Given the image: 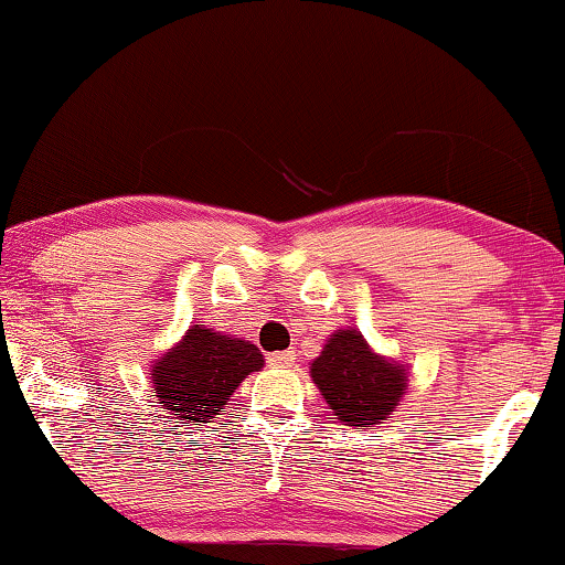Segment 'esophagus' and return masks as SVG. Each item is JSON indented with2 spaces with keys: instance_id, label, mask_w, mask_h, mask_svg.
Masks as SVG:
<instances>
[{
  "instance_id": "34e87169",
  "label": "esophagus",
  "mask_w": 565,
  "mask_h": 565,
  "mask_svg": "<svg viewBox=\"0 0 565 565\" xmlns=\"http://www.w3.org/2000/svg\"><path fill=\"white\" fill-rule=\"evenodd\" d=\"M296 350H285V352H275V354H269V365L273 367H290L292 362H296Z\"/></svg>"
}]
</instances>
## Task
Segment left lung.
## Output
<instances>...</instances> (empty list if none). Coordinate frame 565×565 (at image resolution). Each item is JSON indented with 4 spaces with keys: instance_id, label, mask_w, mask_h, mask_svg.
I'll return each mask as SVG.
<instances>
[{
    "instance_id": "obj_1",
    "label": "left lung",
    "mask_w": 565,
    "mask_h": 565,
    "mask_svg": "<svg viewBox=\"0 0 565 565\" xmlns=\"http://www.w3.org/2000/svg\"><path fill=\"white\" fill-rule=\"evenodd\" d=\"M311 377L339 422L367 427L388 419L406 391V373L377 358L360 331L331 334L323 352L313 360Z\"/></svg>"
}]
</instances>
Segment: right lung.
<instances>
[{
  "label": "right lung",
  "mask_w": 565,
  "mask_h": 565,
  "mask_svg": "<svg viewBox=\"0 0 565 565\" xmlns=\"http://www.w3.org/2000/svg\"><path fill=\"white\" fill-rule=\"evenodd\" d=\"M265 365L259 350L195 323L151 370L157 401L180 424L207 422L234 396L246 375Z\"/></svg>",
  "instance_id": "1"
}]
</instances>
